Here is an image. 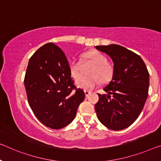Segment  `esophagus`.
I'll list each match as a JSON object with an SVG mask.
<instances>
[{
  "mask_svg": "<svg viewBox=\"0 0 161 161\" xmlns=\"http://www.w3.org/2000/svg\"><path fill=\"white\" fill-rule=\"evenodd\" d=\"M84 93H85L86 96H88L91 93V92L89 91H84Z\"/></svg>",
  "mask_w": 161,
  "mask_h": 161,
  "instance_id": "1",
  "label": "esophagus"
}]
</instances>
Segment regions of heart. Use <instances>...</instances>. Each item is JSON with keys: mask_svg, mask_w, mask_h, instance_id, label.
Returning <instances> with one entry per match:
<instances>
[{"mask_svg": "<svg viewBox=\"0 0 161 161\" xmlns=\"http://www.w3.org/2000/svg\"><path fill=\"white\" fill-rule=\"evenodd\" d=\"M83 62H89L94 64L88 71L91 75L83 76L80 75L81 62L78 60H73L69 62V69L71 75L73 78H78L76 80V85L78 87L90 90L102 82L109 80L112 76L113 70L112 67L107 63V59L101 53L96 50L90 51L83 55Z\"/></svg>", "mask_w": 161, "mask_h": 161, "instance_id": "1", "label": "heart"}]
</instances>
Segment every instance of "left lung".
<instances>
[{
  "label": "left lung",
  "mask_w": 161,
  "mask_h": 161,
  "mask_svg": "<svg viewBox=\"0 0 161 161\" xmlns=\"http://www.w3.org/2000/svg\"><path fill=\"white\" fill-rule=\"evenodd\" d=\"M112 58V80L103 88L108 95L98 94L95 104L98 120L108 129L122 130L139 117L148 96L149 73L137 54L118 44L96 46Z\"/></svg>",
  "instance_id": "8db88e82"
}]
</instances>
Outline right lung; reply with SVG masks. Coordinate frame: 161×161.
Instances as JSON below:
<instances>
[{"label": "right lung", "mask_w": 161, "mask_h": 161, "mask_svg": "<svg viewBox=\"0 0 161 161\" xmlns=\"http://www.w3.org/2000/svg\"><path fill=\"white\" fill-rule=\"evenodd\" d=\"M24 86L32 112L51 129L69 125L85 98L74 84L65 53L53 43L41 47L29 59Z\"/></svg>", "instance_id": "obj_1"}]
</instances>
